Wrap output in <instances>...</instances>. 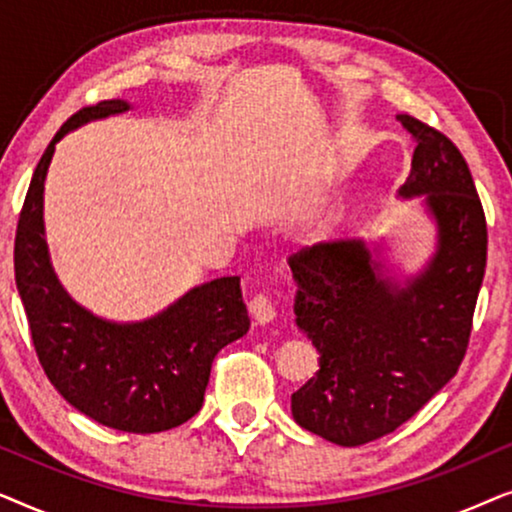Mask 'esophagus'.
<instances>
[{"mask_svg": "<svg viewBox=\"0 0 512 512\" xmlns=\"http://www.w3.org/2000/svg\"><path fill=\"white\" fill-rule=\"evenodd\" d=\"M249 310H251V314H254V319L258 321V324H270V321H275V317H277V310H275V305H272L268 293H258V296L251 298Z\"/></svg>", "mask_w": 512, "mask_h": 512, "instance_id": "1", "label": "esophagus"}]
</instances>
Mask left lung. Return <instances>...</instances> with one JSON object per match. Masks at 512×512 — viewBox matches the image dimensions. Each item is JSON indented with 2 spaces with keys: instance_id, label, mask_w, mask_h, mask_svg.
I'll list each match as a JSON object with an SVG mask.
<instances>
[{
  "instance_id": "1",
  "label": "left lung",
  "mask_w": 512,
  "mask_h": 512,
  "mask_svg": "<svg viewBox=\"0 0 512 512\" xmlns=\"http://www.w3.org/2000/svg\"><path fill=\"white\" fill-rule=\"evenodd\" d=\"M415 139L398 198H422L436 249L417 275L398 279L380 244L328 240L289 258L296 324L319 370L291 396L303 429L354 447L424 408L457 375L487 265V223L471 170L443 132L398 114Z\"/></svg>"
}]
</instances>
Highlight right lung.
I'll use <instances>...</instances> for the list:
<instances>
[{
  "label": "right lung",
  "mask_w": 512,
  "mask_h": 512,
  "mask_svg": "<svg viewBox=\"0 0 512 512\" xmlns=\"http://www.w3.org/2000/svg\"><path fill=\"white\" fill-rule=\"evenodd\" d=\"M130 109L125 100L83 107L51 139L27 188L13 268L34 349L58 394L109 429L158 433L202 408L214 356L247 335L249 314L240 277L193 286L163 312L128 324L97 317L60 284L44 228V181L55 144L81 125Z\"/></svg>",
  "instance_id": "obj_1"
}]
</instances>
